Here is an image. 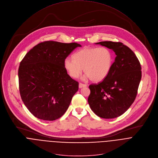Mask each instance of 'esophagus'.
Returning <instances> with one entry per match:
<instances>
[{
    "instance_id": "esophagus-1",
    "label": "esophagus",
    "mask_w": 158,
    "mask_h": 158,
    "mask_svg": "<svg viewBox=\"0 0 158 158\" xmlns=\"http://www.w3.org/2000/svg\"><path fill=\"white\" fill-rule=\"evenodd\" d=\"M87 85L86 84H82V83H79V88H82V87H86Z\"/></svg>"
}]
</instances>
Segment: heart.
I'll return each instance as SVG.
<instances>
[{
	"label": "heart",
	"mask_w": 158,
	"mask_h": 158,
	"mask_svg": "<svg viewBox=\"0 0 158 158\" xmlns=\"http://www.w3.org/2000/svg\"><path fill=\"white\" fill-rule=\"evenodd\" d=\"M112 64L113 55L108 48L85 47L76 52L73 60L66 58L64 66L73 78L78 77L83 68L86 78L100 82L108 76Z\"/></svg>",
	"instance_id": "1"
}]
</instances>
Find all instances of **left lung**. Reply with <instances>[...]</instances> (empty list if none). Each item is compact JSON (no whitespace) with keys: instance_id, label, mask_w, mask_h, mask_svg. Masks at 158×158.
<instances>
[{"instance_id":"1","label":"left lung","mask_w":158,"mask_h":158,"mask_svg":"<svg viewBox=\"0 0 158 158\" xmlns=\"http://www.w3.org/2000/svg\"><path fill=\"white\" fill-rule=\"evenodd\" d=\"M116 55L108 76L98 84L89 85L88 103L99 117L110 119L123 114L133 103L141 79L140 63L133 51L120 42L96 43Z\"/></svg>"}]
</instances>
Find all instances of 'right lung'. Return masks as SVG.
I'll use <instances>...</instances> for the list:
<instances>
[{
	"label": "right lung",
	"instance_id": "1",
	"mask_svg": "<svg viewBox=\"0 0 158 158\" xmlns=\"http://www.w3.org/2000/svg\"><path fill=\"white\" fill-rule=\"evenodd\" d=\"M77 43L48 41L29 51L19 68L22 100L35 117L52 121L62 117L79 89V83L67 73L65 59Z\"/></svg>",
	"mask_w": 158,
	"mask_h": 158
}]
</instances>
